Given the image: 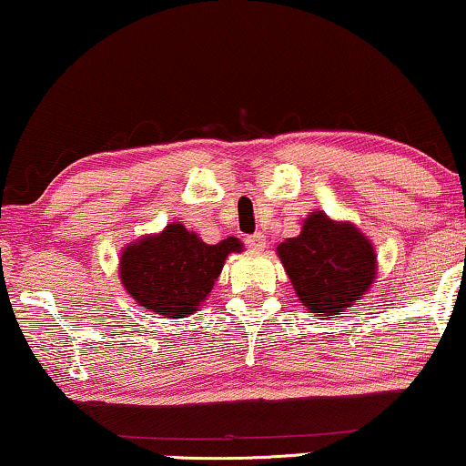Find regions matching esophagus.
<instances>
[{
	"label": "esophagus",
	"instance_id": "esophagus-1",
	"mask_svg": "<svg viewBox=\"0 0 466 466\" xmlns=\"http://www.w3.org/2000/svg\"><path fill=\"white\" fill-rule=\"evenodd\" d=\"M246 246L252 250H263L265 248V235L263 233H252L246 238Z\"/></svg>",
	"mask_w": 466,
	"mask_h": 466
}]
</instances>
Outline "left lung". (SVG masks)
<instances>
[{
    "label": "left lung",
    "mask_w": 466,
    "mask_h": 466,
    "mask_svg": "<svg viewBox=\"0 0 466 466\" xmlns=\"http://www.w3.org/2000/svg\"><path fill=\"white\" fill-rule=\"evenodd\" d=\"M278 254L299 301L318 316L354 305L375 278V252L365 235L322 212L311 214L301 235L279 244Z\"/></svg>",
    "instance_id": "obj_1"
}]
</instances>
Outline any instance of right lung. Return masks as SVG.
Listing matches in <instances>:
<instances>
[{
	"instance_id": "add662e5",
	"label": "right lung",
	"mask_w": 466,
	"mask_h": 466,
	"mask_svg": "<svg viewBox=\"0 0 466 466\" xmlns=\"http://www.w3.org/2000/svg\"><path fill=\"white\" fill-rule=\"evenodd\" d=\"M239 250L238 238L212 246L182 225H169L163 233L125 248L120 279L144 309L184 318L206 301L225 258Z\"/></svg>"
}]
</instances>
